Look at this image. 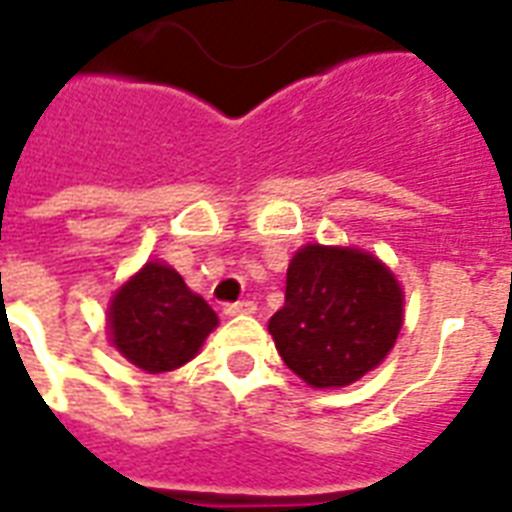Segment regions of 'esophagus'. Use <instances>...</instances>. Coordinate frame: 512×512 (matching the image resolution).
<instances>
[{"instance_id": "1", "label": "esophagus", "mask_w": 512, "mask_h": 512, "mask_svg": "<svg viewBox=\"0 0 512 512\" xmlns=\"http://www.w3.org/2000/svg\"><path fill=\"white\" fill-rule=\"evenodd\" d=\"M255 301H236V304H227L225 314L236 317V314H255Z\"/></svg>"}]
</instances>
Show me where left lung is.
<instances>
[{"instance_id":"8db88e82","label":"left lung","mask_w":512,"mask_h":512,"mask_svg":"<svg viewBox=\"0 0 512 512\" xmlns=\"http://www.w3.org/2000/svg\"><path fill=\"white\" fill-rule=\"evenodd\" d=\"M404 323L391 268L352 246L306 244L287 268L285 306L268 333L287 369L312 388H344L377 369Z\"/></svg>"}]
</instances>
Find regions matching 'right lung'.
Segmentation results:
<instances>
[{"label":"right lung","mask_w":512,"mask_h":512,"mask_svg":"<svg viewBox=\"0 0 512 512\" xmlns=\"http://www.w3.org/2000/svg\"><path fill=\"white\" fill-rule=\"evenodd\" d=\"M217 323V312L184 285L179 271L154 260L124 282L108 306L111 344L149 374L192 361Z\"/></svg>","instance_id":"1"}]
</instances>
